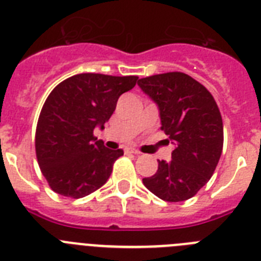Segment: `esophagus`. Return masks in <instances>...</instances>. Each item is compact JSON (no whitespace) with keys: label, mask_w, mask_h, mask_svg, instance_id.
I'll return each instance as SVG.
<instances>
[{"label":"esophagus","mask_w":261,"mask_h":261,"mask_svg":"<svg viewBox=\"0 0 261 261\" xmlns=\"http://www.w3.org/2000/svg\"><path fill=\"white\" fill-rule=\"evenodd\" d=\"M124 151H125V154H140V151L138 150H136L135 147H125V149H124Z\"/></svg>","instance_id":"obj_1"}]
</instances>
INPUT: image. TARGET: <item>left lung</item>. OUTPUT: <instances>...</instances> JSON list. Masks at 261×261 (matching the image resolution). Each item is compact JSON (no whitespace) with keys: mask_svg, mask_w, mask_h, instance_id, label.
Listing matches in <instances>:
<instances>
[{"mask_svg":"<svg viewBox=\"0 0 261 261\" xmlns=\"http://www.w3.org/2000/svg\"><path fill=\"white\" fill-rule=\"evenodd\" d=\"M137 85L156 105L161 129L175 145L170 162L142 179L147 190L170 202L188 200L216 170L223 146V125L212 94L180 71L141 78Z\"/></svg>","mask_w":261,"mask_h":261,"instance_id":"8db88e82","label":"left lung"}]
</instances>
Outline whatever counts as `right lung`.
<instances>
[{
	"label": "right lung",
	"instance_id": "right-lung-1",
	"mask_svg": "<svg viewBox=\"0 0 261 261\" xmlns=\"http://www.w3.org/2000/svg\"><path fill=\"white\" fill-rule=\"evenodd\" d=\"M137 80L82 73L52 90L39 116L35 149L41 172L55 192L81 199L108 180L124 151L106 147L94 137V129H105L119 96L132 90Z\"/></svg>",
	"mask_w": 261,
	"mask_h": 261
}]
</instances>
